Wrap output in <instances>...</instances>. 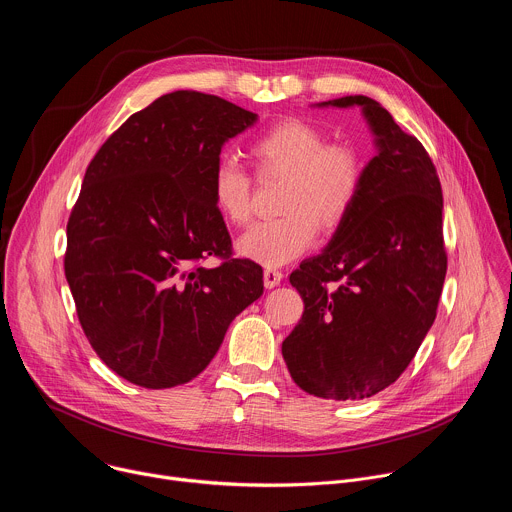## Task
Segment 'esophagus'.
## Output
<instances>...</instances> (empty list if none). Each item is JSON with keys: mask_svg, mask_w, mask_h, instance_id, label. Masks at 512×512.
Wrapping results in <instances>:
<instances>
[{"mask_svg": "<svg viewBox=\"0 0 512 512\" xmlns=\"http://www.w3.org/2000/svg\"><path fill=\"white\" fill-rule=\"evenodd\" d=\"M281 279H283V273H281L279 269L267 267V269L263 271V283H265V287H267V289H271V287L279 285V283H281Z\"/></svg>", "mask_w": 512, "mask_h": 512, "instance_id": "34e87169", "label": "esophagus"}]
</instances>
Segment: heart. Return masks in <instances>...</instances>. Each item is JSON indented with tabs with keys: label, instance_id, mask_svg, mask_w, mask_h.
I'll return each mask as SVG.
<instances>
[{
	"label": "heart",
	"instance_id": "1",
	"mask_svg": "<svg viewBox=\"0 0 512 512\" xmlns=\"http://www.w3.org/2000/svg\"><path fill=\"white\" fill-rule=\"evenodd\" d=\"M259 176H285L281 210L273 221L253 225L237 251L267 267L304 255L324 231L348 216L362 182L360 154L348 143H328L326 133L302 119H281L249 145ZM212 202L225 221L243 227L251 218V176L233 160L218 162L212 174Z\"/></svg>",
	"mask_w": 512,
	"mask_h": 512
}]
</instances>
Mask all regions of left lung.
Returning <instances> with one entry per match:
<instances>
[{"mask_svg": "<svg viewBox=\"0 0 512 512\" xmlns=\"http://www.w3.org/2000/svg\"><path fill=\"white\" fill-rule=\"evenodd\" d=\"M318 107H360L377 156L328 247L289 275L304 314L281 354L306 393L352 401L395 383L435 320L448 269L444 196L421 141L381 103L350 95Z\"/></svg>", "mask_w": 512, "mask_h": 512, "instance_id": "left-lung-1", "label": "left lung"}]
</instances>
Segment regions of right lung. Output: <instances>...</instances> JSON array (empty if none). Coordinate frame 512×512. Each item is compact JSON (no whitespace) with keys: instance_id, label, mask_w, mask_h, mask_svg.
Here are the masks:
<instances>
[{"instance_id":"obj_1","label":"right lung","mask_w":512,"mask_h":512,"mask_svg":"<svg viewBox=\"0 0 512 512\" xmlns=\"http://www.w3.org/2000/svg\"><path fill=\"white\" fill-rule=\"evenodd\" d=\"M255 121L221 97L174 91L133 113L87 168L64 275L93 350L133 385L192 381L263 294V269L231 257L212 202L225 141ZM210 254L224 263L202 268Z\"/></svg>"}]
</instances>
